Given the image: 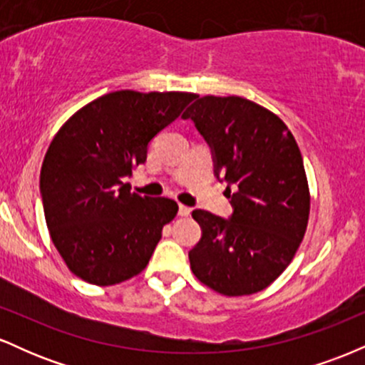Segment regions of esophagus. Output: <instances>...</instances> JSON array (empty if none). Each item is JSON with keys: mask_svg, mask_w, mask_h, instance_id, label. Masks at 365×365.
Listing matches in <instances>:
<instances>
[{"mask_svg": "<svg viewBox=\"0 0 365 365\" xmlns=\"http://www.w3.org/2000/svg\"><path fill=\"white\" fill-rule=\"evenodd\" d=\"M192 212V209L188 207V206H183V204H180V207H178V215L180 216H188Z\"/></svg>", "mask_w": 365, "mask_h": 365, "instance_id": "1", "label": "esophagus"}]
</instances>
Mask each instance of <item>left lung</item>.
I'll list each match as a JSON object with an SVG mask.
<instances>
[{
	"mask_svg": "<svg viewBox=\"0 0 365 365\" xmlns=\"http://www.w3.org/2000/svg\"><path fill=\"white\" fill-rule=\"evenodd\" d=\"M183 118L215 150L233 204L232 220L204 209L192 212L202 226L188 252L192 273L226 297L269 287L295 257L311 212V192L295 137L273 111L249 99L204 96Z\"/></svg>",
	"mask_w": 365,
	"mask_h": 365,
	"instance_id": "left-lung-1",
	"label": "left lung"
}]
</instances>
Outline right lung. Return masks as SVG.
<instances>
[{
  "mask_svg": "<svg viewBox=\"0 0 365 365\" xmlns=\"http://www.w3.org/2000/svg\"><path fill=\"white\" fill-rule=\"evenodd\" d=\"M195 98L110 92L56 132L41 168V194L53 244L77 278L111 287L145 269L178 204L130 192L123 178L145 161L153 137Z\"/></svg>",
  "mask_w": 365,
  "mask_h": 365,
  "instance_id": "obj_1",
  "label": "right lung"
}]
</instances>
